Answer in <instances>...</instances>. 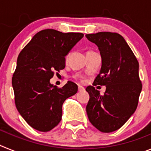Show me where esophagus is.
<instances>
[{
  "label": "esophagus",
  "mask_w": 151,
  "mask_h": 151,
  "mask_svg": "<svg viewBox=\"0 0 151 151\" xmlns=\"http://www.w3.org/2000/svg\"><path fill=\"white\" fill-rule=\"evenodd\" d=\"M85 91V88H84L83 87H82V86H78V91L79 92H82V91Z\"/></svg>",
  "instance_id": "1"
}]
</instances>
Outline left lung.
Here are the masks:
<instances>
[{
    "instance_id": "obj_1",
    "label": "left lung",
    "mask_w": 151,
    "mask_h": 151,
    "mask_svg": "<svg viewBox=\"0 0 151 151\" xmlns=\"http://www.w3.org/2000/svg\"><path fill=\"white\" fill-rule=\"evenodd\" d=\"M85 36L98 47L102 60L94 85L106 86L104 95L93 86L86 88L90 96L86 112L96 129L102 132H112L127 122L138 106L142 89L139 64L118 33L101 32Z\"/></svg>"
}]
</instances>
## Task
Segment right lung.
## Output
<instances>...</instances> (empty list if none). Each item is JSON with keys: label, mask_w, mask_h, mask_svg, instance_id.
I'll return each instance as SVG.
<instances>
[{"label": "right lung", "mask_w": 151, "mask_h": 151, "mask_svg": "<svg viewBox=\"0 0 151 151\" xmlns=\"http://www.w3.org/2000/svg\"><path fill=\"white\" fill-rule=\"evenodd\" d=\"M83 36L82 33L41 30L19 54L12 78L15 104L33 129L45 132L57 126L62 119L63 102L78 91L73 82H67L58 88L50 79L54 71L65 68V57Z\"/></svg>", "instance_id": "add662e5"}]
</instances>
